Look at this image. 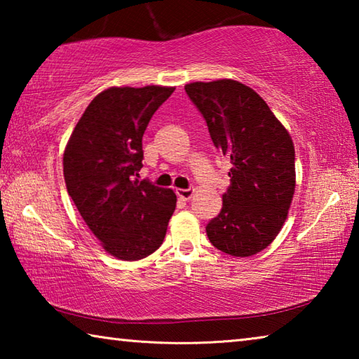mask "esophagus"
Returning <instances> with one entry per match:
<instances>
[{"mask_svg": "<svg viewBox=\"0 0 359 359\" xmlns=\"http://www.w3.org/2000/svg\"><path fill=\"white\" fill-rule=\"evenodd\" d=\"M175 193H177V196L180 199H184V201H188V199L193 196L194 190H193V188H185V190H184V188H177V190H175Z\"/></svg>", "mask_w": 359, "mask_h": 359, "instance_id": "esophagus-1", "label": "esophagus"}]
</instances>
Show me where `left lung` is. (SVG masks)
Here are the masks:
<instances>
[{
	"instance_id": "1",
	"label": "left lung",
	"mask_w": 359,
	"mask_h": 359,
	"mask_svg": "<svg viewBox=\"0 0 359 359\" xmlns=\"http://www.w3.org/2000/svg\"><path fill=\"white\" fill-rule=\"evenodd\" d=\"M185 92L203 114L212 142L233 165L223 208L205 233L218 250L252 257L287 220L296 187L293 141L266 101L244 83L193 82Z\"/></svg>"
}]
</instances>
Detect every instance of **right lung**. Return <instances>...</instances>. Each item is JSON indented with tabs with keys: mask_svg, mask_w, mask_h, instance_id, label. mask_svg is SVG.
Returning a JSON list of instances; mask_svg holds the SVG:
<instances>
[{
	"mask_svg": "<svg viewBox=\"0 0 359 359\" xmlns=\"http://www.w3.org/2000/svg\"><path fill=\"white\" fill-rule=\"evenodd\" d=\"M174 87H111L85 109L63 155L66 188L102 248L123 261L149 257L163 244L175 193L137 180L142 136Z\"/></svg>",
	"mask_w": 359,
	"mask_h": 359,
	"instance_id": "1",
	"label": "right lung"
}]
</instances>
